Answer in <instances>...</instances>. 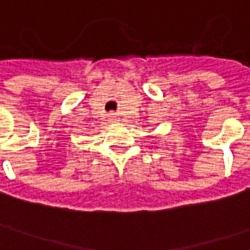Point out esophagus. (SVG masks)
Segmentation results:
<instances>
[{
	"mask_svg": "<svg viewBox=\"0 0 250 250\" xmlns=\"http://www.w3.org/2000/svg\"><path fill=\"white\" fill-rule=\"evenodd\" d=\"M114 116H116L114 113H107V120L109 121H114Z\"/></svg>",
	"mask_w": 250,
	"mask_h": 250,
	"instance_id": "obj_1",
	"label": "esophagus"
}]
</instances>
